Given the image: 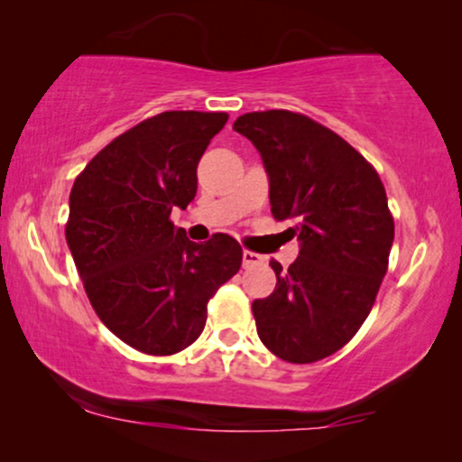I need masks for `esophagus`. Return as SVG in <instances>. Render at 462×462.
<instances>
[{"mask_svg":"<svg viewBox=\"0 0 462 462\" xmlns=\"http://www.w3.org/2000/svg\"><path fill=\"white\" fill-rule=\"evenodd\" d=\"M264 258L261 254H256V252H250V250H244V267H254V264H263Z\"/></svg>","mask_w":462,"mask_h":462,"instance_id":"34e87169","label":"esophagus"}]
</instances>
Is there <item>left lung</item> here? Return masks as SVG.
I'll list each match as a JSON object with an SVG mask.
<instances>
[{
    "mask_svg": "<svg viewBox=\"0 0 462 462\" xmlns=\"http://www.w3.org/2000/svg\"><path fill=\"white\" fill-rule=\"evenodd\" d=\"M233 130L261 153L275 220H292L299 258L273 261L275 290L252 302L256 332L277 357L311 364L337 353L368 318L387 273L393 217L376 170L326 125L273 109Z\"/></svg>",
    "mask_w": 462,
    "mask_h": 462,
    "instance_id": "obj_1",
    "label": "left lung"
}]
</instances>
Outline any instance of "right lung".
<instances>
[{"instance_id":"1","label":"right lung","mask_w":462,"mask_h":462,"mask_svg":"<svg viewBox=\"0 0 462 462\" xmlns=\"http://www.w3.org/2000/svg\"><path fill=\"white\" fill-rule=\"evenodd\" d=\"M226 113L166 111L92 157L69 195L67 244L100 321L147 356L195 343L208 300L242 267L226 233L195 244L170 220L198 193V163Z\"/></svg>"}]
</instances>
